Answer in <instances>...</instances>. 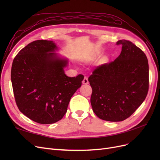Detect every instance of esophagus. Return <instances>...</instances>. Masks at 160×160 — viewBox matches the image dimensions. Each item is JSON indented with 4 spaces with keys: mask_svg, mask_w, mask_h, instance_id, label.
<instances>
[{
    "mask_svg": "<svg viewBox=\"0 0 160 160\" xmlns=\"http://www.w3.org/2000/svg\"><path fill=\"white\" fill-rule=\"evenodd\" d=\"M83 84H88L89 83V81H88V79L87 77H84V79L83 80Z\"/></svg>",
    "mask_w": 160,
    "mask_h": 160,
    "instance_id": "34e87169",
    "label": "esophagus"
}]
</instances>
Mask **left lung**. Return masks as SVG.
<instances>
[{"mask_svg": "<svg viewBox=\"0 0 160 160\" xmlns=\"http://www.w3.org/2000/svg\"><path fill=\"white\" fill-rule=\"evenodd\" d=\"M118 58L98 66L89 77L91 104L98 117L122 122L132 115L146 99L149 89V65L146 54L128 40Z\"/></svg>", "mask_w": 160, "mask_h": 160, "instance_id": "8db88e82", "label": "left lung"}]
</instances>
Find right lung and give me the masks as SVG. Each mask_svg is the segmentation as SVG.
I'll return each mask as SVG.
<instances>
[{"label":"right lung","mask_w":160,"mask_h":160,"mask_svg":"<svg viewBox=\"0 0 160 160\" xmlns=\"http://www.w3.org/2000/svg\"><path fill=\"white\" fill-rule=\"evenodd\" d=\"M52 41H32L18 52L11 68L14 99L21 113L37 123L61 120L71 97L83 80V75L67 77V61L58 57Z\"/></svg>","instance_id":"obj_1"}]
</instances>
